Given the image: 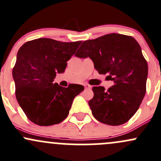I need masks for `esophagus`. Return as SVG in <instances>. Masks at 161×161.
<instances>
[{
    "label": "esophagus",
    "mask_w": 161,
    "mask_h": 161,
    "mask_svg": "<svg viewBox=\"0 0 161 161\" xmlns=\"http://www.w3.org/2000/svg\"><path fill=\"white\" fill-rule=\"evenodd\" d=\"M84 87H85V89H92V86H90V85H89V84H85L84 85Z\"/></svg>",
    "instance_id": "34e87169"
}]
</instances>
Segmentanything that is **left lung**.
Wrapping results in <instances>:
<instances>
[{"instance_id": "8db88e82", "label": "left lung", "mask_w": 161, "mask_h": 161, "mask_svg": "<svg viewBox=\"0 0 161 161\" xmlns=\"http://www.w3.org/2000/svg\"><path fill=\"white\" fill-rule=\"evenodd\" d=\"M75 56L89 57L99 74H108L114 85L92 88L89 102L93 116L108 125H122L133 117L146 92L148 66L135 38L119 33L84 41Z\"/></svg>"}]
</instances>
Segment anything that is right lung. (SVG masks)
I'll return each instance as SVG.
<instances>
[{
    "label": "right lung",
    "instance_id": "right-lung-1",
    "mask_svg": "<svg viewBox=\"0 0 161 161\" xmlns=\"http://www.w3.org/2000/svg\"><path fill=\"white\" fill-rule=\"evenodd\" d=\"M81 43L39 38L26 42L19 49L13 69L16 98L32 122L49 126L68 116L74 98L84 87L71 84L63 88L53 82L56 73L64 72L67 61Z\"/></svg>",
    "mask_w": 161,
    "mask_h": 161
}]
</instances>
